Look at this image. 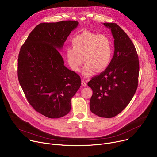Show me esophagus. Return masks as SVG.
I'll list each match as a JSON object with an SVG mask.
<instances>
[{"label": "esophagus", "instance_id": "34e87169", "mask_svg": "<svg viewBox=\"0 0 157 157\" xmlns=\"http://www.w3.org/2000/svg\"><path fill=\"white\" fill-rule=\"evenodd\" d=\"M81 84H82V86L85 87V86H86V85H87V81H84V79H82V81H81Z\"/></svg>", "mask_w": 157, "mask_h": 157}]
</instances>
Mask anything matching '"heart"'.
<instances>
[{
  "label": "heart",
  "instance_id": "heart-1",
  "mask_svg": "<svg viewBox=\"0 0 157 157\" xmlns=\"http://www.w3.org/2000/svg\"><path fill=\"white\" fill-rule=\"evenodd\" d=\"M71 44L73 48L66 50L69 66L73 71L78 72L84 60L86 64L83 75L86 77L91 76L96 70H105L113 59V44L107 35L84 31L73 38Z\"/></svg>",
  "mask_w": 157,
  "mask_h": 157
}]
</instances>
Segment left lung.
<instances>
[{
	"label": "left lung",
	"mask_w": 157,
	"mask_h": 157,
	"mask_svg": "<svg viewBox=\"0 0 157 157\" xmlns=\"http://www.w3.org/2000/svg\"><path fill=\"white\" fill-rule=\"evenodd\" d=\"M114 38V53L107 68L87 82L93 96L89 107L99 117L112 118L127 107L135 94L139 75V57L132 41L116 24L104 23Z\"/></svg>",
	"instance_id": "8db88e82"
}]
</instances>
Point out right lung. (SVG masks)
Here are the masks:
<instances>
[{
  "label": "right lung",
  "instance_id": "obj_1",
  "mask_svg": "<svg viewBox=\"0 0 157 157\" xmlns=\"http://www.w3.org/2000/svg\"><path fill=\"white\" fill-rule=\"evenodd\" d=\"M77 21L41 23L29 34L18 58V78L33 108L51 119L71 110V100L81 86L80 76L64 65L59 52Z\"/></svg>",
  "mask_w": 157,
  "mask_h": 157
}]
</instances>
